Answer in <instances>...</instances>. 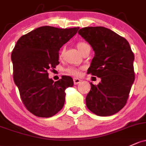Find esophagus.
Instances as JSON below:
<instances>
[{"label":"esophagus","instance_id":"34e87169","mask_svg":"<svg viewBox=\"0 0 146 146\" xmlns=\"http://www.w3.org/2000/svg\"><path fill=\"white\" fill-rule=\"evenodd\" d=\"M74 81V84H75V85H77V84H79L80 82H81V79H78V78H74V79H73Z\"/></svg>","mask_w":146,"mask_h":146}]
</instances>
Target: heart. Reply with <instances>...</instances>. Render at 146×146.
Here are the masks:
<instances>
[{
  "mask_svg": "<svg viewBox=\"0 0 146 146\" xmlns=\"http://www.w3.org/2000/svg\"><path fill=\"white\" fill-rule=\"evenodd\" d=\"M88 46H89L87 42H78L77 44H76L77 48L79 49V51L81 53H82L83 51H84V49H85V48ZM63 52H64L63 49H62L60 51V54H59L60 58H61L62 56V55H63ZM80 70H81V69L76 68V67H69L67 68L66 71H67V72L70 74L74 75V76H78V75L80 74Z\"/></svg>",
  "mask_w": 146,
  "mask_h": 146,
  "instance_id": "b5f03b06",
  "label": "heart"
}]
</instances>
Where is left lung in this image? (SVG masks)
<instances>
[{"label": "left lung", "mask_w": 146, "mask_h": 146, "mask_svg": "<svg viewBox=\"0 0 146 146\" xmlns=\"http://www.w3.org/2000/svg\"><path fill=\"white\" fill-rule=\"evenodd\" d=\"M78 33L95 51L88 73L101 78L98 85L90 83L86 106L100 116L113 115L125 106L134 81V53L126 39L106 28L85 27Z\"/></svg>", "instance_id": "1"}]
</instances>
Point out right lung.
I'll list each match as a JSON object with an SVG mask.
<instances>
[{
  "label": "right lung",
  "instance_id": "obj_1",
  "mask_svg": "<svg viewBox=\"0 0 146 146\" xmlns=\"http://www.w3.org/2000/svg\"><path fill=\"white\" fill-rule=\"evenodd\" d=\"M79 29L42 26L21 36L12 50L14 81L23 104L36 116L51 117L63 107L72 78L62 76L54 82L48 71L58 65L59 50Z\"/></svg>",
  "mask_w": 146,
  "mask_h": 146
}]
</instances>
